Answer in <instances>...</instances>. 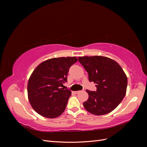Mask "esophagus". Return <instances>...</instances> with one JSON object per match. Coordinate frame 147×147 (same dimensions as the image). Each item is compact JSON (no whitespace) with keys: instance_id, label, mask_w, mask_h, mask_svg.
Segmentation results:
<instances>
[{"instance_id":"1","label":"esophagus","mask_w":147,"mask_h":147,"mask_svg":"<svg viewBox=\"0 0 147 147\" xmlns=\"http://www.w3.org/2000/svg\"><path fill=\"white\" fill-rule=\"evenodd\" d=\"M80 92V91H74V93L75 94H78V93H79Z\"/></svg>"}]
</instances>
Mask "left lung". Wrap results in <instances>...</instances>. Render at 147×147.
<instances>
[{"label": "left lung", "instance_id": "obj_1", "mask_svg": "<svg viewBox=\"0 0 147 147\" xmlns=\"http://www.w3.org/2000/svg\"><path fill=\"white\" fill-rule=\"evenodd\" d=\"M78 61L93 82L96 91L86 90L89 97L83 103L88 112L95 115L107 114L121 103L125 96L127 78L116 61L101 56L78 57Z\"/></svg>", "mask_w": 147, "mask_h": 147}]
</instances>
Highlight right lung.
Here are the masks:
<instances>
[{"mask_svg": "<svg viewBox=\"0 0 147 147\" xmlns=\"http://www.w3.org/2000/svg\"><path fill=\"white\" fill-rule=\"evenodd\" d=\"M76 57L46 60L34 69L28 83V96L33 109L47 118L59 117L65 109L71 91L61 87Z\"/></svg>", "mask_w": 147, "mask_h": 147, "instance_id": "right-lung-1", "label": "right lung"}]
</instances>
